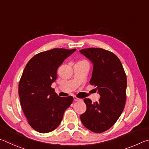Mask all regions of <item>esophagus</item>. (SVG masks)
<instances>
[{
  "mask_svg": "<svg viewBox=\"0 0 149 149\" xmlns=\"http://www.w3.org/2000/svg\"><path fill=\"white\" fill-rule=\"evenodd\" d=\"M74 101H80V100H81V99H79V98H77L75 97H74Z\"/></svg>",
  "mask_w": 149,
  "mask_h": 149,
  "instance_id": "obj_1",
  "label": "esophagus"
}]
</instances>
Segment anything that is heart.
Wrapping results in <instances>:
<instances>
[{
  "instance_id": "heart-1",
  "label": "heart",
  "mask_w": 149,
  "mask_h": 149,
  "mask_svg": "<svg viewBox=\"0 0 149 149\" xmlns=\"http://www.w3.org/2000/svg\"><path fill=\"white\" fill-rule=\"evenodd\" d=\"M81 62V63H86V64H87V62H85V61H81V62Z\"/></svg>"
}]
</instances>
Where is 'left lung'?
<instances>
[{
    "instance_id": "obj_1",
    "label": "left lung",
    "mask_w": 149,
    "mask_h": 149,
    "mask_svg": "<svg viewBox=\"0 0 149 149\" xmlns=\"http://www.w3.org/2000/svg\"><path fill=\"white\" fill-rule=\"evenodd\" d=\"M93 64L89 84L97 87L98 102L85 99L86 112L80 116L85 127L94 133L109 130L122 114L126 100L127 77L116 55L100 48L79 50Z\"/></svg>"
}]
</instances>
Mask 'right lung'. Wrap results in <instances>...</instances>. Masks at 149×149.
Masks as SVG:
<instances>
[{
  "label": "right lung",
  "instance_id": "right-lung-1",
  "mask_svg": "<svg viewBox=\"0 0 149 149\" xmlns=\"http://www.w3.org/2000/svg\"><path fill=\"white\" fill-rule=\"evenodd\" d=\"M76 49H53L31 58L22 75L18 87L20 103L33 129L42 133L53 131L60 125L65 110L74 100L60 97L51 85L57 70Z\"/></svg>",
  "mask_w": 149,
  "mask_h": 149
}]
</instances>
